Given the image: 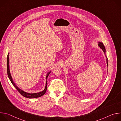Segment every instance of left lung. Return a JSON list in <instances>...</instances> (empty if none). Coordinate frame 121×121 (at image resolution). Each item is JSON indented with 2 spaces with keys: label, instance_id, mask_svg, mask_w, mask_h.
I'll list each match as a JSON object with an SVG mask.
<instances>
[{
  "label": "left lung",
  "instance_id": "left-lung-1",
  "mask_svg": "<svg viewBox=\"0 0 121 121\" xmlns=\"http://www.w3.org/2000/svg\"><path fill=\"white\" fill-rule=\"evenodd\" d=\"M99 47L100 48H101V49L103 51V52H104V53H105V47H104V46L103 45V43H99ZM107 58V57H106ZM107 66L108 67V59H107Z\"/></svg>",
  "mask_w": 121,
  "mask_h": 121
}]
</instances>
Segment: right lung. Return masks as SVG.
I'll return each mask as SVG.
<instances>
[{"label": "right lung", "mask_w": 121, "mask_h": 121, "mask_svg": "<svg viewBox=\"0 0 121 121\" xmlns=\"http://www.w3.org/2000/svg\"><path fill=\"white\" fill-rule=\"evenodd\" d=\"M9 53L8 54V57H7V73H8V76L9 77V80H10L11 82L12 83V84H13V85L14 86L15 88L17 89V90L23 96L26 97V98H38V97H40L41 96H42L45 93L46 91L47 90V78L49 76L50 73L51 72V71L49 72L46 77V86H45V88L44 89V90L40 92H38V93H27L24 92V91H22V90L20 89L15 84V83H14L12 77L11 76L10 73V71H9Z\"/></svg>", "instance_id": "obj_1"}]
</instances>
